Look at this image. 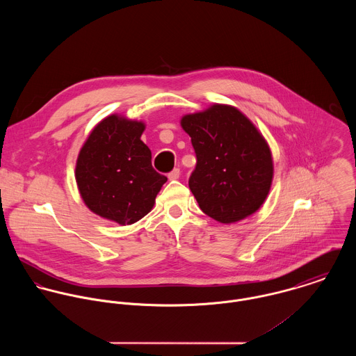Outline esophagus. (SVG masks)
I'll use <instances>...</instances> for the list:
<instances>
[{
    "mask_svg": "<svg viewBox=\"0 0 356 356\" xmlns=\"http://www.w3.org/2000/svg\"><path fill=\"white\" fill-rule=\"evenodd\" d=\"M179 175H181L179 168H174V170L168 174V179H170V181H175V179L179 178Z\"/></svg>",
    "mask_w": 356,
    "mask_h": 356,
    "instance_id": "34e87169",
    "label": "esophagus"
}]
</instances>
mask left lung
<instances>
[{"mask_svg":"<svg viewBox=\"0 0 356 356\" xmlns=\"http://www.w3.org/2000/svg\"><path fill=\"white\" fill-rule=\"evenodd\" d=\"M181 126L197 157L189 188L204 213L226 225L254 213L270 192L274 165L254 123L236 106L213 104L182 116Z\"/></svg>","mask_w":356,"mask_h":356,"instance_id":"obj_1","label":"left lung"}]
</instances>
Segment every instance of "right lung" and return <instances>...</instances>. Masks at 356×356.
<instances>
[{
  "label": "right lung",
  "mask_w": 356,
  "mask_h": 356,
  "mask_svg": "<svg viewBox=\"0 0 356 356\" xmlns=\"http://www.w3.org/2000/svg\"><path fill=\"white\" fill-rule=\"evenodd\" d=\"M145 123L118 113L104 118L81 148L75 179L86 207L122 226L151 212L167 178L152 167L141 141Z\"/></svg>",
  "instance_id": "add662e5"
}]
</instances>
